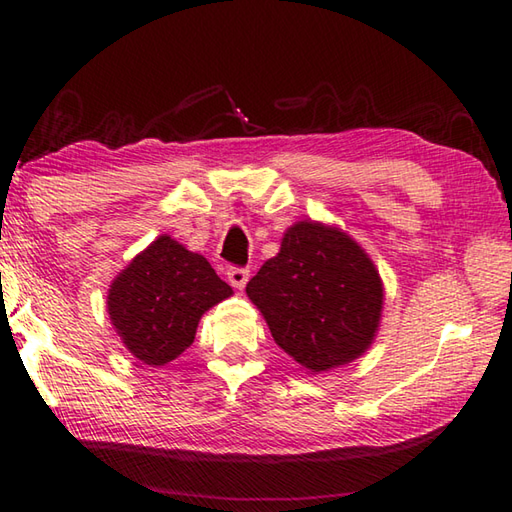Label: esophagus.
Wrapping results in <instances>:
<instances>
[{
  "label": "esophagus",
  "instance_id": "34e87169",
  "mask_svg": "<svg viewBox=\"0 0 512 512\" xmlns=\"http://www.w3.org/2000/svg\"><path fill=\"white\" fill-rule=\"evenodd\" d=\"M248 277H250V271H248V268H244V266H230L228 268V280H230V284L235 289H244L246 282H248Z\"/></svg>",
  "mask_w": 512,
  "mask_h": 512
}]
</instances>
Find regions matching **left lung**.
Returning a JSON list of instances; mask_svg holds the SVG:
<instances>
[{
    "mask_svg": "<svg viewBox=\"0 0 512 512\" xmlns=\"http://www.w3.org/2000/svg\"><path fill=\"white\" fill-rule=\"evenodd\" d=\"M275 343L311 372L343 366L377 332L384 289L368 255L341 230L300 221L246 284Z\"/></svg>",
    "mask_w": 512,
    "mask_h": 512,
    "instance_id": "obj_1",
    "label": "left lung"
}]
</instances>
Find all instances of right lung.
<instances>
[{
  "mask_svg": "<svg viewBox=\"0 0 512 512\" xmlns=\"http://www.w3.org/2000/svg\"><path fill=\"white\" fill-rule=\"evenodd\" d=\"M232 296L203 255L158 237L112 282L108 311L128 350L146 366H164L194 343L198 320Z\"/></svg>",
  "mask_w": 512,
  "mask_h": 512,
  "instance_id": "right-lung-1",
  "label": "right lung"
}]
</instances>
